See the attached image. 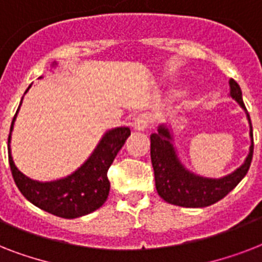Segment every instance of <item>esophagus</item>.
Returning a JSON list of instances; mask_svg holds the SVG:
<instances>
[{
  "instance_id": "1",
  "label": "esophagus",
  "mask_w": 262,
  "mask_h": 262,
  "mask_svg": "<svg viewBox=\"0 0 262 262\" xmlns=\"http://www.w3.org/2000/svg\"><path fill=\"white\" fill-rule=\"evenodd\" d=\"M152 122V118L149 114H140L139 117H136L133 123H132V127L135 129L136 132H144L149 126V123Z\"/></svg>"
}]
</instances>
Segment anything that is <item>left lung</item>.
<instances>
[{
	"mask_svg": "<svg viewBox=\"0 0 262 262\" xmlns=\"http://www.w3.org/2000/svg\"><path fill=\"white\" fill-rule=\"evenodd\" d=\"M230 96L246 113L250 126V148L244 164L222 178H207L189 171L177 155L170 129L160 125L151 135V160L155 174L156 190L164 201L185 208H204L217 203L230 193L248 174L253 158V126L244 104L242 91L235 80H230Z\"/></svg>",
	"mask_w": 262,
	"mask_h": 262,
	"instance_id": "8db88e82",
	"label": "left lung"
}]
</instances>
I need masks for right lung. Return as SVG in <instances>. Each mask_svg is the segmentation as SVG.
<instances>
[{"instance_id": "right-lung-1", "label": "right lung", "mask_w": 262, "mask_h": 262, "mask_svg": "<svg viewBox=\"0 0 262 262\" xmlns=\"http://www.w3.org/2000/svg\"><path fill=\"white\" fill-rule=\"evenodd\" d=\"M54 65L57 63L54 62L53 67ZM30 87L27 88V91L30 90ZM18 108L10 125L8 156L14 183L17 185L21 194L43 211L65 219H75L88 215L102 207L110 191L107 170L110 168L119 149L130 136V129L121 126L107 130L90 158L75 172L57 181L39 182L23 174L16 167L10 154V135L13 130V123L17 117Z\"/></svg>"}]
</instances>
